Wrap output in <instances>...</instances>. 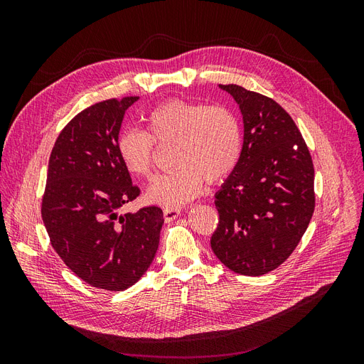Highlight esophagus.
I'll list each match as a JSON object with an SVG mask.
<instances>
[{
    "instance_id": "1",
    "label": "esophagus",
    "mask_w": 364,
    "mask_h": 364,
    "mask_svg": "<svg viewBox=\"0 0 364 364\" xmlns=\"http://www.w3.org/2000/svg\"><path fill=\"white\" fill-rule=\"evenodd\" d=\"M181 214V208H165L164 209V218L165 222H173L174 218H178Z\"/></svg>"
}]
</instances>
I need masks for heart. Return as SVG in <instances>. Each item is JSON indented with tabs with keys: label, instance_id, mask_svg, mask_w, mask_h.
<instances>
[{
	"label": "heart",
	"instance_id": "heart-1",
	"mask_svg": "<svg viewBox=\"0 0 364 364\" xmlns=\"http://www.w3.org/2000/svg\"><path fill=\"white\" fill-rule=\"evenodd\" d=\"M174 147L178 168L158 176L147 188V200L181 206L200 193L205 179L220 182L232 173L243 149L237 115L225 106L170 100L147 115V132L126 129L117 139V151L129 173L150 178L155 170L156 146Z\"/></svg>",
	"mask_w": 364,
	"mask_h": 364
}]
</instances>
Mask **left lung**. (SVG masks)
<instances>
[{
    "label": "left lung",
    "instance_id": "1",
    "mask_svg": "<svg viewBox=\"0 0 364 364\" xmlns=\"http://www.w3.org/2000/svg\"><path fill=\"white\" fill-rule=\"evenodd\" d=\"M234 97L245 123L241 156L215 194V257L228 269L261 277L287 259L314 213V167L293 118L272 98L238 85Z\"/></svg>",
    "mask_w": 364,
    "mask_h": 364
}]
</instances>
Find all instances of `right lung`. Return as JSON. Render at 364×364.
I'll return each mask as SVG.
<instances>
[{
    "mask_svg": "<svg viewBox=\"0 0 364 364\" xmlns=\"http://www.w3.org/2000/svg\"><path fill=\"white\" fill-rule=\"evenodd\" d=\"M136 100L95 103L63 127L42 196L53 249L80 279L107 291H123L139 281L156 255L164 225L158 206L118 214L139 196L117 151L124 112Z\"/></svg>",
    "mask_w": 364,
    "mask_h": 364,
    "instance_id": "obj_1",
    "label": "right lung"
}]
</instances>
